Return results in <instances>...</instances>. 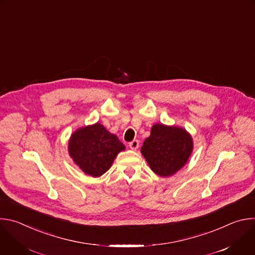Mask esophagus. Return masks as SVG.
Instances as JSON below:
<instances>
[{
  "label": "esophagus",
  "instance_id": "esophagus-1",
  "mask_svg": "<svg viewBox=\"0 0 255 255\" xmlns=\"http://www.w3.org/2000/svg\"><path fill=\"white\" fill-rule=\"evenodd\" d=\"M129 147L133 150H136L139 147V141L138 140H133L129 143Z\"/></svg>",
  "mask_w": 255,
  "mask_h": 255
}]
</instances>
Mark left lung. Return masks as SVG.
Instances as JSON below:
<instances>
[{
	"instance_id": "obj_1",
	"label": "left lung",
	"mask_w": 255,
	"mask_h": 255,
	"mask_svg": "<svg viewBox=\"0 0 255 255\" xmlns=\"http://www.w3.org/2000/svg\"><path fill=\"white\" fill-rule=\"evenodd\" d=\"M193 151V138L184 129L155 124L144 140L141 153L153 172L170 176L183 167Z\"/></svg>"
}]
</instances>
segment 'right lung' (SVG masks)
Listing matches in <instances>:
<instances>
[{
	"mask_svg": "<svg viewBox=\"0 0 255 255\" xmlns=\"http://www.w3.org/2000/svg\"><path fill=\"white\" fill-rule=\"evenodd\" d=\"M123 150L124 144L100 123L78 129L68 142L72 160L86 174L94 177L104 174Z\"/></svg>",
	"mask_w": 255,
	"mask_h": 255,
	"instance_id": "1",
	"label": "right lung"
}]
</instances>
